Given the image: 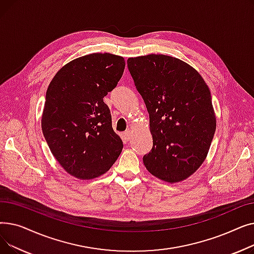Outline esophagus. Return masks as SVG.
<instances>
[{"label":"esophagus","mask_w":254,"mask_h":254,"mask_svg":"<svg viewBox=\"0 0 254 254\" xmlns=\"http://www.w3.org/2000/svg\"><path fill=\"white\" fill-rule=\"evenodd\" d=\"M124 138L127 140V141H129L130 138H131V134H130V130H127L124 132Z\"/></svg>","instance_id":"esophagus-1"}]
</instances>
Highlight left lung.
<instances>
[{
  "label": "left lung",
  "instance_id": "obj_1",
  "mask_svg": "<svg viewBox=\"0 0 254 254\" xmlns=\"http://www.w3.org/2000/svg\"><path fill=\"white\" fill-rule=\"evenodd\" d=\"M127 68L149 113L146 169L167 182L186 179L205 161L216 129L209 87L192 66L169 56L129 58Z\"/></svg>",
  "mask_w": 254,
  "mask_h": 254
}]
</instances>
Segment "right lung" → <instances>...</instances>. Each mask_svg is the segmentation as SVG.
<instances>
[{
  "mask_svg": "<svg viewBox=\"0 0 254 254\" xmlns=\"http://www.w3.org/2000/svg\"><path fill=\"white\" fill-rule=\"evenodd\" d=\"M125 66L122 57L92 53L64 64L47 88L43 135L53 156L76 178L105 174L124 148L103 99L116 87Z\"/></svg>",
  "mask_w": 254,
  "mask_h": 254,
  "instance_id": "1",
  "label": "right lung"
}]
</instances>
